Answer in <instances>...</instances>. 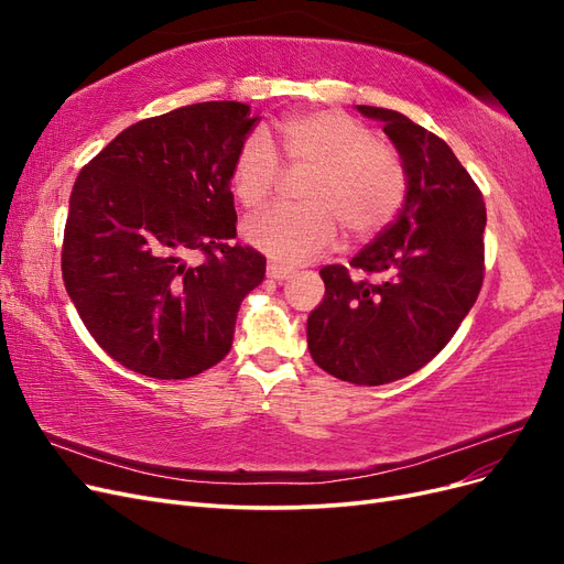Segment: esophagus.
Listing matches in <instances>:
<instances>
[{
	"instance_id": "obj_1",
	"label": "esophagus",
	"mask_w": 564,
	"mask_h": 564,
	"mask_svg": "<svg viewBox=\"0 0 564 564\" xmlns=\"http://www.w3.org/2000/svg\"><path fill=\"white\" fill-rule=\"evenodd\" d=\"M292 272H294V268H286V265L275 263V261L268 263V278H270V280L282 282V280H286V278H292Z\"/></svg>"
}]
</instances>
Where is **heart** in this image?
Listing matches in <instances>:
<instances>
[{
    "instance_id": "obj_1",
    "label": "heart",
    "mask_w": 564,
    "mask_h": 564,
    "mask_svg": "<svg viewBox=\"0 0 564 564\" xmlns=\"http://www.w3.org/2000/svg\"><path fill=\"white\" fill-rule=\"evenodd\" d=\"M286 166L308 169L296 207H272L245 224L247 242L282 263H301L327 251L338 224L350 237L381 232L402 209L406 169L402 158L360 119L340 110L289 117L280 124ZM282 164L270 135L253 131L232 164L230 187L247 209H261L275 193Z\"/></svg>"
}]
</instances>
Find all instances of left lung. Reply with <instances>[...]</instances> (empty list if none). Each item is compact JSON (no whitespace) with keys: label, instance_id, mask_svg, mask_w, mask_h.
Segmentation results:
<instances>
[{"label":"left lung","instance_id":"obj_1","mask_svg":"<svg viewBox=\"0 0 564 564\" xmlns=\"http://www.w3.org/2000/svg\"><path fill=\"white\" fill-rule=\"evenodd\" d=\"M383 122L406 169L404 204L346 265H324V299L308 317L317 367L355 386H383L429 365L482 289L487 209L452 148L402 112L357 106Z\"/></svg>","mask_w":564,"mask_h":564}]
</instances>
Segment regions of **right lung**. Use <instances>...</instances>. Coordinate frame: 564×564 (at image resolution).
Wrapping results in <instances>:
<instances>
[{
  "label": "right lung",
  "mask_w": 564,
  "mask_h": 564,
  "mask_svg": "<svg viewBox=\"0 0 564 564\" xmlns=\"http://www.w3.org/2000/svg\"><path fill=\"white\" fill-rule=\"evenodd\" d=\"M256 119L237 100L143 119L73 185L65 289L96 344L135 373L191 379L230 352L240 303L265 278V256L232 245V164Z\"/></svg>",
  "instance_id": "add662e5"
}]
</instances>
